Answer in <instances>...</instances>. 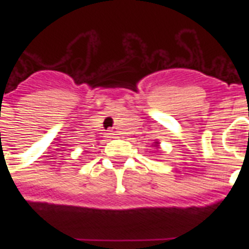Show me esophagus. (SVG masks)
<instances>
[{"label": "esophagus", "mask_w": 249, "mask_h": 249, "mask_svg": "<svg viewBox=\"0 0 249 249\" xmlns=\"http://www.w3.org/2000/svg\"><path fill=\"white\" fill-rule=\"evenodd\" d=\"M106 136L109 138L114 137V131H112V129H109V131H107V133H106Z\"/></svg>", "instance_id": "obj_1"}]
</instances>
